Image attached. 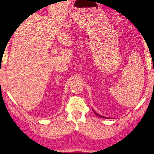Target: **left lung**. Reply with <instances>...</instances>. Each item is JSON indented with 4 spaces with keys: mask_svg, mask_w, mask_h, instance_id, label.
<instances>
[{
    "mask_svg": "<svg viewBox=\"0 0 154 154\" xmlns=\"http://www.w3.org/2000/svg\"><path fill=\"white\" fill-rule=\"evenodd\" d=\"M94 112L95 113V114L97 116H99V117H100V118H102V119H106V117H105V116H101V115H100V114H97L96 112H94Z\"/></svg>",
    "mask_w": 154,
    "mask_h": 154,
    "instance_id": "obj_1",
    "label": "left lung"
}]
</instances>
